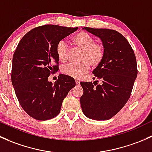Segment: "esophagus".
<instances>
[{"mask_svg": "<svg viewBox=\"0 0 152 152\" xmlns=\"http://www.w3.org/2000/svg\"><path fill=\"white\" fill-rule=\"evenodd\" d=\"M75 83H76V86H79L80 85V81L79 80H75Z\"/></svg>", "mask_w": 152, "mask_h": 152, "instance_id": "obj_1", "label": "esophagus"}]
</instances>
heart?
<instances>
[{"instance_id": "heart-1", "label": "heart", "mask_w": 152, "mask_h": 152, "mask_svg": "<svg viewBox=\"0 0 152 152\" xmlns=\"http://www.w3.org/2000/svg\"><path fill=\"white\" fill-rule=\"evenodd\" d=\"M72 45L81 50L79 56L80 63L69 64L64 66L62 72L66 75L75 79H80L88 72L89 66L96 68L100 64L104 58V47L102 44L96 43L94 39L86 32L80 31L72 38ZM56 54L61 62H65L68 55V46L64 41H60L56 46Z\"/></svg>"}]
</instances>
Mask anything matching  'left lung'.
<instances>
[{
  "label": "left lung",
  "mask_w": 152,
  "mask_h": 152,
  "mask_svg": "<svg viewBox=\"0 0 152 152\" xmlns=\"http://www.w3.org/2000/svg\"><path fill=\"white\" fill-rule=\"evenodd\" d=\"M99 37L104 47L102 61L93 71L92 82H80L83 94L80 104L84 115L96 121L108 120L119 112L130 96L137 77V62L132 47L118 31L85 27ZM95 77H94V80Z\"/></svg>",
  "instance_id": "left-lung-1"
}]
</instances>
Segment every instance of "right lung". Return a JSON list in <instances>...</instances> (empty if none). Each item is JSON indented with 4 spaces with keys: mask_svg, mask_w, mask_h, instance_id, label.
<instances>
[{
    "mask_svg": "<svg viewBox=\"0 0 152 152\" xmlns=\"http://www.w3.org/2000/svg\"><path fill=\"white\" fill-rule=\"evenodd\" d=\"M77 28L45 25L30 31L19 42L12 59V83L20 105L35 119L58 115L63 100L75 86L72 77L59 75L54 84L48 77L58 70V43Z\"/></svg>",
    "mask_w": 152,
    "mask_h": 152,
    "instance_id": "obj_1",
    "label": "right lung"
}]
</instances>
